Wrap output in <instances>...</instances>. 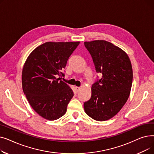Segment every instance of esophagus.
<instances>
[{
    "instance_id": "obj_1",
    "label": "esophagus",
    "mask_w": 154,
    "mask_h": 154,
    "mask_svg": "<svg viewBox=\"0 0 154 154\" xmlns=\"http://www.w3.org/2000/svg\"><path fill=\"white\" fill-rule=\"evenodd\" d=\"M75 89H76V91H77V92H79V90L80 89V87H75Z\"/></svg>"
}]
</instances>
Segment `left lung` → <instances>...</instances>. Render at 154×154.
I'll return each instance as SVG.
<instances>
[{"instance_id":"left-lung-1","label":"left lung","mask_w":154,"mask_h":154,"mask_svg":"<svg viewBox=\"0 0 154 154\" xmlns=\"http://www.w3.org/2000/svg\"><path fill=\"white\" fill-rule=\"evenodd\" d=\"M95 70L102 77L92 85V96L84 102L86 114L97 121L114 117L128 99L132 84V64L120 48L103 40L85 42Z\"/></svg>"}]
</instances>
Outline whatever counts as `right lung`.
I'll return each mask as SVG.
<instances>
[{"instance_id": "obj_1", "label": "right lung", "mask_w": 154, "mask_h": 154, "mask_svg": "<svg viewBox=\"0 0 154 154\" xmlns=\"http://www.w3.org/2000/svg\"><path fill=\"white\" fill-rule=\"evenodd\" d=\"M80 42H48L39 45L27 57L22 69V89L37 114L54 120L62 117L74 96L71 88L59 77L64 76L69 57Z\"/></svg>"}]
</instances>
